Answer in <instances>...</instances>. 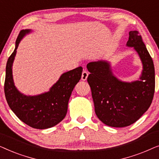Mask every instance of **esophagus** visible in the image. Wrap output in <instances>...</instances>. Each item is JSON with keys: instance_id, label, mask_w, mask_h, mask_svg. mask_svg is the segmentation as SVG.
Here are the masks:
<instances>
[{"instance_id": "1", "label": "esophagus", "mask_w": 159, "mask_h": 159, "mask_svg": "<svg viewBox=\"0 0 159 159\" xmlns=\"http://www.w3.org/2000/svg\"><path fill=\"white\" fill-rule=\"evenodd\" d=\"M88 77V72L87 71H82V80H83V81H85L87 80V78Z\"/></svg>"}]
</instances>
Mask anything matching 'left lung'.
<instances>
[{
  "label": "left lung",
  "instance_id": "obj_1",
  "mask_svg": "<svg viewBox=\"0 0 159 159\" xmlns=\"http://www.w3.org/2000/svg\"><path fill=\"white\" fill-rule=\"evenodd\" d=\"M127 47H133L143 64L139 80H119L105 60L88 63V82L98 118L113 127H125L138 121L148 109L155 91V69L152 58L138 31L129 32Z\"/></svg>",
  "mask_w": 159,
  "mask_h": 159
}]
</instances>
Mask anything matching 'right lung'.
Masks as SVG:
<instances>
[{
    "label": "right lung",
    "mask_w": 159,
    "mask_h": 159,
    "mask_svg": "<svg viewBox=\"0 0 159 159\" xmlns=\"http://www.w3.org/2000/svg\"><path fill=\"white\" fill-rule=\"evenodd\" d=\"M31 32V30H23L19 34L14 51L6 64L4 92L10 108L21 121L34 129H44L56 125L66 116L69 98L81 79L82 67L62 74L48 92L37 95L19 92L13 80L12 66L19 43Z\"/></svg>",
    "instance_id": "obj_1"
}]
</instances>
